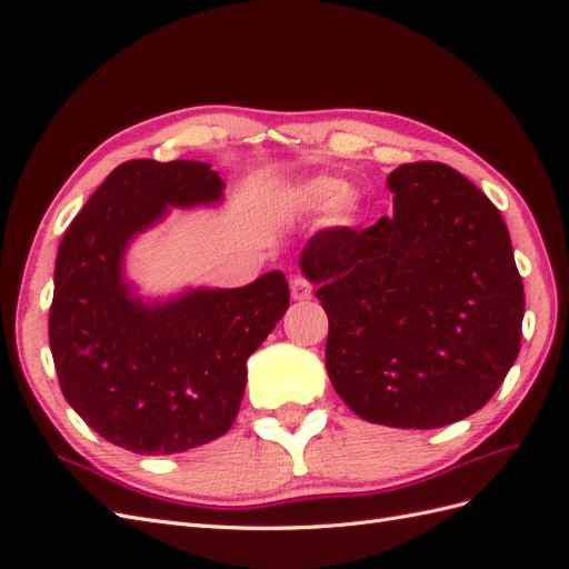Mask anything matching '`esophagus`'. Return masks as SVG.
<instances>
[{
	"label": "esophagus",
	"mask_w": 569,
	"mask_h": 569,
	"mask_svg": "<svg viewBox=\"0 0 569 569\" xmlns=\"http://www.w3.org/2000/svg\"><path fill=\"white\" fill-rule=\"evenodd\" d=\"M291 299L295 301H306V299H311V295H313V287L308 284L303 278H295L291 280Z\"/></svg>",
	"instance_id": "34e87169"
}]
</instances>
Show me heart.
Returning <instances> with one entry per match:
<instances>
[{"label": "heart", "mask_w": 569, "mask_h": 569, "mask_svg": "<svg viewBox=\"0 0 569 569\" xmlns=\"http://www.w3.org/2000/svg\"><path fill=\"white\" fill-rule=\"evenodd\" d=\"M341 182L335 178H311L284 189L282 201L289 213L311 216L330 206V218L337 226H349L358 213V199L351 192H341Z\"/></svg>", "instance_id": "1"}]
</instances>
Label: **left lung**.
Wrapping results in <instances>:
<instances>
[{
	"instance_id": "8db88e82",
	"label": "left lung",
	"mask_w": 569,
	"mask_h": 569,
	"mask_svg": "<svg viewBox=\"0 0 569 569\" xmlns=\"http://www.w3.org/2000/svg\"><path fill=\"white\" fill-rule=\"evenodd\" d=\"M393 213L322 230L299 266L330 335L325 366L358 418L435 429L472 416L520 353L525 289L506 222L458 170L403 163Z\"/></svg>"
}]
</instances>
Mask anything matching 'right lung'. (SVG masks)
<instances>
[{"instance_id":"obj_1","label":"right lung","mask_w":569,"mask_h":569,"mask_svg":"<svg viewBox=\"0 0 569 569\" xmlns=\"http://www.w3.org/2000/svg\"><path fill=\"white\" fill-rule=\"evenodd\" d=\"M203 161L120 163L66 230L49 349L66 401L99 437L142 456L197 449L232 427L247 360L289 308L282 270L234 289L142 295L128 274L134 239L173 209L220 206Z\"/></svg>"}]
</instances>
